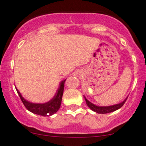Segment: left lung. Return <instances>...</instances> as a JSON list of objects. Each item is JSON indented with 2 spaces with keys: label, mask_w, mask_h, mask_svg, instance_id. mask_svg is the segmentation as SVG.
I'll return each instance as SVG.
<instances>
[{
  "label": "left lung",
  "mask_w": 146,
  "mask_h": 146,
  "mask_svg": "<svg viewBox=\"0 0 146 146\" xmlns=\"http://www.w3.org/2000/svg\"><path fill=\"white\" fill-rule=\"evenodd\" d=\"M84 98H85V101H86L87 105H88V107L92 110V111H95V112L98 113V114H107V113L112 112V111H116V110H119V108H121V107L124 104L125 102H126V100H127V98H126V99L124 101L122 102L119 103V104H114V105H112V106H108V107H99V106L95 105V104H92V102L88 101L85 96H84Z\"/></svg>",
  "instance_id": "1"
}]
</instances>
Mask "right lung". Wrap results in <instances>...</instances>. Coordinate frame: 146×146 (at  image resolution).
<instances>
[{"instance_id":"add662e5","label":"right lung","mask_w":146,"mask_h":146,"mask_svg":"<svg viewBox=\"0 0 146 146\" xmlns=\"http://www.w3.org/2000/svg\"><path fill=\"white\" fill-rule=\"evenodd\" d=\"M65 81H66V80L61 82L59 88H58L54 98L49 102H48L44 103V104H37V103H33L27 101V100L23 98V95L19 92L18 90L16 89V90H17V94H18L20 99L23 102V104H24L25 107H26L27 110L34 113V114L46 117V116L52 115V114H55L61 107V100H62L63 93H64Z\"/></svg>"}]
</instances>
